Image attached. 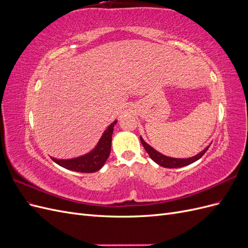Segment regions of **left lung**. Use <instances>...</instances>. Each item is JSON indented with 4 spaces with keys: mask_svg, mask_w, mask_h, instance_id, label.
I'll use <instances>...</instances> for the list:
<instances>
[{
    "mask_svg": "<svg viewBox=\"0 0 248 248\" xmlns=\"http://www.w3.org/2000/svg\"><path fill=\"white\" fill-rule=\"evenodd\" d=\"M140 141L142 146H144L145 150L147 151V153L149 154V156L151 157V159L153 161H155L157 164L163 167V168H168V169H177V168H182L185 166H188V164L193 163L194 161L199 160L201 157L206 153V151L208 150V148L210 146H208L207 148H205L202 150V152H200L199 154H197L196 156L190 157V158H172V157H169L163 155L161 153H159L158 151H156L154 148H152L150 145H148L147 142L142 140V138L140 137Z\"/></svg>",
    "mask_w": 248,
    "mask_h": 248,
    "instance_id": "8db88e82",
    "label": "left lung"
}]
</instances>
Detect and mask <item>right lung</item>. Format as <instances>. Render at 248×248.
Masks as SVG:
<instances>
[{"label": "right lung", "mask_w": 248, "mask_h": 248, "mask_svg": "<svg viewBox=\"0 0 248 248\" xmlns=\"http://www.w3.org/2000/svg\"><path fill=\"white\" fill-rule=\"evenodd\" d=\"M118 121L115 120L107 130L103 132L102 137L100 138L98 144L92 150L85 155L77 157V158L71 159H57L51 157L59 166L65 168L67 170L79 171V172H94L99 170L106 161L108 160L109 153H110V146H111V136L114 132V127Z\"/></svg>", "instance_id": "1"}]
</instances>
